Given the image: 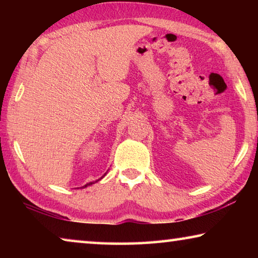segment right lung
<instances>
[{
	"instance_id": "add662e5",
	"label": "right lung",
	"mask_w": 258,
	"mask_h": 258,
	"mask_svg": "<svg viewBox=\"0 0 258 258\" xmlns=\"http://www.w3.org/2000/svg\"><path fill=\"white\" fill-rule=\"evenodd\" d=\"M103 176H104V175H103ZM101 178H102V177H101ZM98 181H99V180H97V181H95V182H98ZM95 182H90V183H87V184H85V185L83 186V187H86L87 185H91V184H93V183H95Z\"/></svg>"
}]
</instances>
